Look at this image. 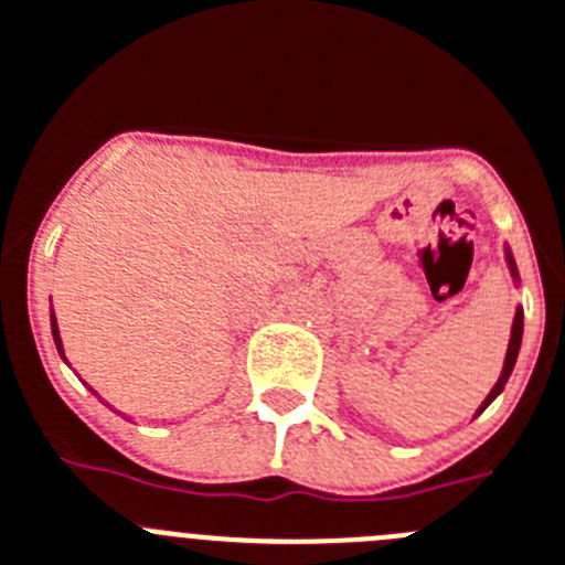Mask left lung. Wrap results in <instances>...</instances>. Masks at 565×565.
Here are the masks:
<instances>
[{"label": "left lung", "instance_id": "obj_1", "mask_svg": "<svg viewBox=\"0 0 565 565\" xmlns=\"http://www.w3.org/2000/svg\"><path fill=\"white\" fill-rule=\"evenodd\" d=\"M504 257H507V266H510V274L512 279H515V286H519V268H515V260H512V252L510 246H504ZM521 335H524V310L515 308V319H512V330H510V344H507V355H504V366H501V375L499 381H495V386L490 390V395L484 397L482 406L476 408V417L484 412V408L490 406V403L495 401V397L504 392L507 381H510L512 375V366H515V359H519V350H521Z\"/></svg>", "mask_w": 565, "mask_h": 565}]
</instances>
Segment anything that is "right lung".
<instances>
[{
    "instance_id": "right-lung-1",
    "label": "right lung",
    "mask_w": 565,
    "mask_h": 565,
    "mask_svg": "<svg viewBox=\"0 0 565 565\" xmlns=\"http://www.w3.org/2000/svg\"><path fill=\"white\" fill-rule=\"evenodd\" d=\"M50 324H53V339H55V347H58V353H61V359H64V361H66V355H64V344H61L58 322H55V313H53V310H50Z\"/></svg>"
}]
</instances>
